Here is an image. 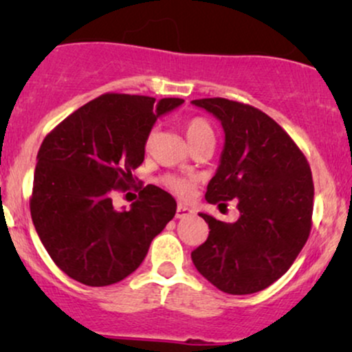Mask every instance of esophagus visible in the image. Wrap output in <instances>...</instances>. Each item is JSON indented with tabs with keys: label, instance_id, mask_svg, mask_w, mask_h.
Segmentation results:
<instances>
[{
	"label": "esophagus",
	"instance_id": "obj_1",
	"mask_svg": "<svg viewBox=\"0 0 352 352\" xmlns=\"http://www.w3.org/2000/svg\"><path fill=\"white\" fill-rule=\"evenodd\" d=\"M193 215V210L192 208H188L187 205H179V207H177V213H175V217L177 218H187V217H192Z\"/></svg>",
	"mask_w": 352,
	"mask_h": 352
}]
</instances>
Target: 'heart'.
<instances>
[{
  "label": "heart",
  "mask_w": 352,
  "mask_h": 352,
  "mask_svg": "<svg viewBox=\"0 0 352 352\" xmlns=\"http://www.w3.org/2000/svg\"><path fill=\"white\" fill-rule=\"evenodd\" d=\"M185 135H187L192 147L204 142H215V134H213L212 125H210L205 117H192V119H188L185 122ZM153 137H155L153 132L147 135V139H145V148L152 147ZM162 184L179 197H188L193 192V187H195V182L192 179H184V177L175 175H165L162 179Z\"/></svg>",
  "instance_id": "obj_1"
}]
</instances>
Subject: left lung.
<instances>
[{
  "label": "left lung",
  "instance_id": "1",
  "mask_svg": "<svg viewBox=\"0 0 352 352\" xmlns=\"http://www.w3.org/2000/svg\"><path fill=\"white\" fill-rule=\"evenodd\" d=\"M192 104L212 112L225 131L220 167L205 199L213 205L236 199L240 210L235 223L200 213L210 233L192 252V261L220 292H261L288 272L309 236V164L285 129L260 109L223 98Z\"/></svg>",
  "mask_w": 352,
  "mask_h": 352
}]
</instances>
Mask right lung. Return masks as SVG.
Listing matches in <instances>:
<instances>
[{
    "label": "right lung",
    "instance_id": "right-lung-1",
    "mask_svg": "<svg viewBox=\"0 0 352 352\" xmlns=\"http://www.w3.org/2000/svg\"><path fill=\"white\" fill-rule=\"evenodd\" d=\"M184 99L107 92L44 137L30 208L36 232L59 270L87 286H109L134 273L151 241L175 215L177 201L147 185L127 212L112 205L144 162L157 117Z\"/></svg>",
    "mask_w": 352,
    "mask_h": 352
}]
</instances>
